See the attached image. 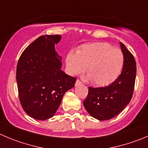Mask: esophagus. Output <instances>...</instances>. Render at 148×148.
<instances>
[{
  "mask_svg": "<svg viewBox=\"0 0 148 148\" xmlns=\"http://www.w3.org/2000/svg\"><path fill=\"white\" fill-rule=\"evenodd\" d=\"M80 84H81V81L78 79V80H77V81H76V82H75V86H78V85H80Z\"/></svg>",
  "mask_w": 148,
  "mask_h": 148,
  "instance_id": "1",
  "label": "esophagus"
}]
</instances>
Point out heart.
I'll list each match as a JSON object with an SVG mask.
<instances>
[{
  "label": "heart",
  "mask_w": 148,
  "mask_h": 148,
  "mask_svg": "<svg viewBox=\"0 0 148 148\" xmlns=\"http://www.w3.org/2000/svg\"><path fill=\"white\" fill-rule=\"evenodd\" d=\"M124 57L120 49L104 42L84 44L76 53L70 51L65 58L66 70L70 75L80 74L87 67L88 79L97 86H107L120 74Z\"/></svg>",
  "instance_id": "1"
}]
</instances>
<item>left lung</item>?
<instances>
[{"label": "left lung", "instance_id": "obj_1", "mask_svg": "<svg viewBox=\"0 0 148 148\" xmlns=\"http://www.w3.org/2000/svg\"><path fill=\"white\" fill-rule=\"evenodd\" d=\"M124 57L122 73L113 83L105 87H88L84 106L94 119L107 121L119 115L132 97L136 79V67L134 57L120 43Z\"/></svg>", "mask_w": 148, "mask_h": 148}]
</instances>
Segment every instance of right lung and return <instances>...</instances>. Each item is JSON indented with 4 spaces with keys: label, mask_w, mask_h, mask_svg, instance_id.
Instances as JSON below:
<instances>
[{
    "label": "right lung",
    "mask_w": 148,
    "mask_h": 148,
    "mask_svg": "<svg viewBox=\"0 0 148 148\" xmlns=\"http://www.w3.org/2000/svg\"><path fill=\"white\" fill-rule=\"evenodd\" d=\"M61 36H42L22 52L16 67L20 103L30 117L45 121L53 117L64 93L74 87L76 78L61 70V57L55 44Z\"/></svg>",
    "instance_id": "right-lung-1"
}]
</instances>
